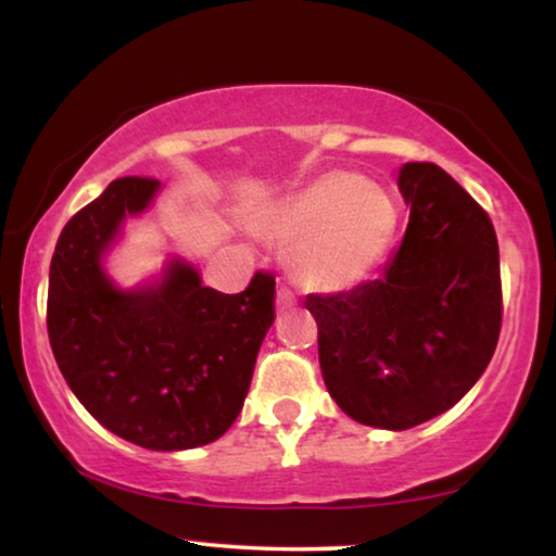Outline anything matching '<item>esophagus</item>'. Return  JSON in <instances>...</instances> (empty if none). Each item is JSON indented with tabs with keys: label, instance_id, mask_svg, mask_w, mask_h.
<instances>
[{
	"label": "esophagus",
	"instance_id": "1",
	"mask_svg": "<svg viewBox=\"0 0 556 556\" xmlns=\"http://www.w3.org/2000/svg\"><path fill=\"white\" fill-rule=\"evenodd\" d=\"M276 303H278V308L283 311V308H291L293 303H295V299H293V293L288 291V288H278V295H276Z\"/></svg>",
	"mask_w": 556,
	"mask_h": 556
}]
</instances>
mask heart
<instances>
[{
    "label": "heart",
    "instance_id": "b5f03b06",
    "mask_svg": "<svg viewBox=\"0 0 556 556\" xmlns=\"http://www.w3.org/2000/svg\"><path fill=\"white\" fill-rule=\"evenodd\" d=\"M400 212L392 194L352 172H329L257 217L255 232L291 250V276L308 293L362 286L390 253Z\"/></svg>",
    "mask_w": 556,
    "mask_h": 556
}]
</instances>
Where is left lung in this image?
<instances>
[{
    "label": "left lung",
    "mask_w": 556,
    "mask_h": 556,
    "mask_svg": "<svg viewBox=\"0 0 556 556\" xmlns=\"http://www.w3.org/2000/svg\"><path fill=\"white\" fill-rule=\"evenodd\" d=\"M405 240L384 276L311 293L326 390L352 420L407 430L466 397L501 331L498 242L478 202L430 162L402 164Z\"/></svg>",
    "instance_id": "8db88e82"
}]
</instances>
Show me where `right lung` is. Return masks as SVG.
<instances>
[{
    "mask_svg": "<svg viewBox=\"0 0 556 556\" xmlns=\"http://www.w3.org/2000/svg\"><path fill=\"white\" fill-rule=\"evenodd\" d=\"M159 189L156 179H116L63 227L48 333L67 387L105 430L172 453L212 443L240 415L276 321V280L255 273L245 291L227 295L172 255L159 276L118 286L105 257Z\"/></svg>",
    "mask_w": 556,
    "mask_h": 556,
    "instance_id": "obj_1",
    "label": "right lung"
}]
</instances>
